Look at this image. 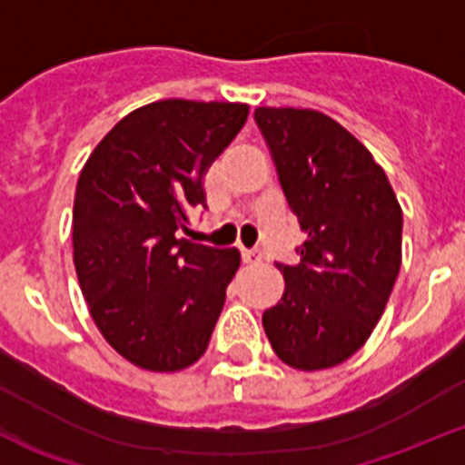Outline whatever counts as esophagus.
I'll use <instances>...</instances> for the list:
<instances>
[{"instance_id": "1", "label": "esophagus", "mask_w": 465, "mask_h": 465, "mask_svg": "<svg viewBox=\"0 0 465 465\" xmlns=\"http://www.w3.org/2000/svg\"><path fill=\"white\" fill-rule=\"evenodd\" d=\"M241 257H242V262H245V263H259V262H262V252H257V250L242 248Z\"/></svg>"}]
</instances>
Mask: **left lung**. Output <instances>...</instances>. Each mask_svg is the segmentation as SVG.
Masks as SVG:
<instances>
[{
    "mask_svg": "<svg viewBox=\"0 0 465 465\" xmlns=\"http://www.w3.org/2000/svg\"><path fill=\"white\" fill-rule=\"evenodd\" d=\"M254 120L305 233L301 262L278 263L284 294L263 311V331L287 366H338L373 333L394 290L399 199L366 145L324 113L259 106Z\"/></svg>",
    "mask_w": 465,
    "mask_h": 465,
    "instance_id": "8db88e82",
    "label": "left lung"
}]
</instances>
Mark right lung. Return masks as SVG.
<instances>
[{
  "instance_id": "1",
  "label": "right lung",
  "mask_w": 465,
  "mask_h": 465,
  "mask_svg": "<svg viewBox=\"0 0 465 465\" xmlns=\"http://www.w3.org/2000/svg\"><path fill=\"white\" fill-rule=\"evenodd\" d=\"M248 104L162 99L124 115L92 150L74 196V263L90 315L134 366L173 373L206 352L241 266L236 248L178 238L206 206L203 175Z\"/></svg>"
}]
</instances>
